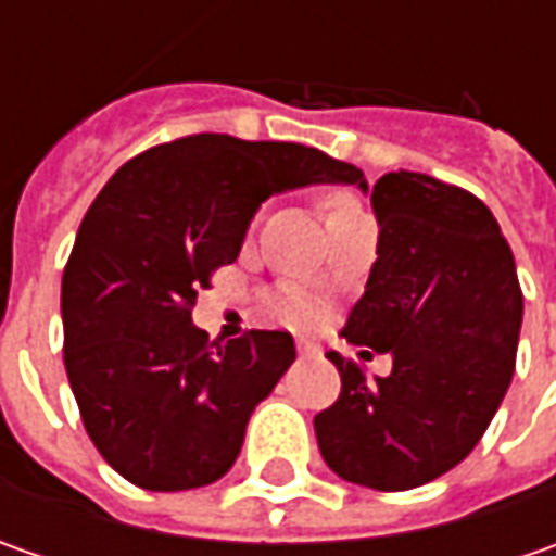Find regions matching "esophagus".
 I'll return each mask as SVG.
<instances>
[{"mask_svg":"<svg viewBox=\"0 0 556 556\" xmlns=\"http://www.w3.org/2000/svg\"><path fill=\"white\" fill-rule=\"evenodd\" d=\"M296 350H300V355H318L321 350H318V343H312V340H306V337H300L296 340Z\"/></svg>","mask_w":556,"mask_h":556,"instance_id":"34e87169","label":"esophagus"}]
</instances>
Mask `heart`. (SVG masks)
<instances>
[{
    "label": "heart",
    "mask_w": 556,
    "mask_h": 556,
    "mask_svg": "<svg viewBox=\"0 0 556 556\" xmlns=\"http://www.w3.org/2000/svg\"><path fill=\"white\" fill-rule=\"evenodd\" d=\"M325 206H328V225L343 223V219H353V216H362L353 203L343 201V198H328ZM281 309L288 312L290 318H309L312 315V306L303 300V296H285V300H281Z\"/></svg>",
    "instance_id": "1"
}]
</instances>
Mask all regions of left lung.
Segmentation results:
<instances>
[{"label": "left lung", "mask_w": 556, "mask_h": 556, "mask_svg": "<svg viewBox=\"0 0 556 556\" xmlns=\"http://www.w3.org/2000/svg\"><path fill=\"white\" fill-rule=\"evenodd\" d=\"M368 194V188H362ZM377 260L343 337L393 358L387 377L328 353L340 395L315 415L340 480L405 492L473 452L514 377L523 293L510 244L470 191L387 173L371 191Z\"/></svg>", "instance_id": "1"}]
</instances>
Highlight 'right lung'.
I'll return each mask as SVG.
<instances>
[{
  "label": "right lung",
  "instance_id": "1",
  "mask_svg": "<svg viewBox=\"0 0 556 556\" xmlns=\"http://www.w3.org/2000/svg\"><path fill=\"white\" fill-rule=\"evenodd\" d=\"M306 185L368 188L358 166L318 148L203 132L123 163L92 201L61 278L64 368L119 477L185 492L238 460L296 346L288 331L210 340L191 306L238 260L263 201Z\"/></svg>",
  "mask_w": 556,
  "mask_h": 556
}]
</instances>
